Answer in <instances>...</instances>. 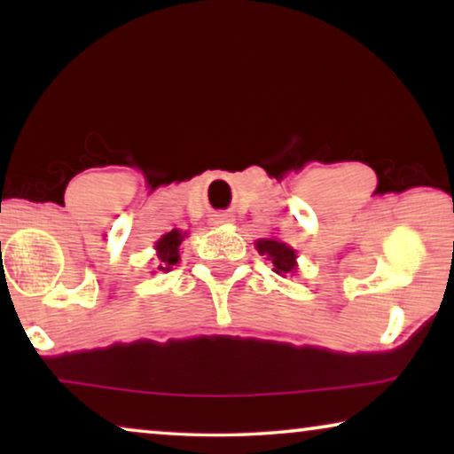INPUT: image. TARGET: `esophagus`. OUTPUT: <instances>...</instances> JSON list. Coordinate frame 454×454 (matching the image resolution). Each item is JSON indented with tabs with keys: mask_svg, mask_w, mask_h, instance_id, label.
Segmentation results:
<instances>
[{
	"mask_svg": "<svg viewBox=\"0 0 454 454\" xmlns=\"http://www.w3.org/2000/svg\"><path fill=\"white\" fill-rule=\"evenodd\" d=\"M229 221H231V216L225 213H216V215H213V219H210L213 225H223V223H229Z\"/></svg>",
	"mask_w": 454,
	"mask_h": 454,
	"instance_id": "1",
	"label": "esophagus"
}]
</instances>
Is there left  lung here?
<instances>
[{"instance_id":"8db88e82","label":"left lung","mask_w":454,"mask_h":454,"mask_svg":"<svg viewBox=\"0 0 454 454\" xmlns=\"http://www.w3.org/2000/svg\"><path fill=\"white\" fill-rule=\"evenodd\" d=\"M258 252L269 254V258L275 264L277 275H287V272L295 270V252L289 246H285L283 241L277 239H260L258 241Z\"/></svg>"}]
</instances>
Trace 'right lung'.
Returning a JSON list of instances; mask_svg holds the SVG:
<instances>
[{
  "label": "right lung",
  "instance_id": "right-lung-1",
  "mask_svg": "<svg viewBox=\"0 0 454 454\" xmlns=\"http://www.w3.org/2000/svg\"><path fill=\"white\" fill-rule=\"evenodd\" d=\"M184 238H185V235L182 231L173 229V231L163 235V238L157 241V256H159V269L160 270H169L173 264H177L179 244H182Z\"/></svg>",
  "mask_w": 454,
  "mask_h": 454
}]
</instances>
